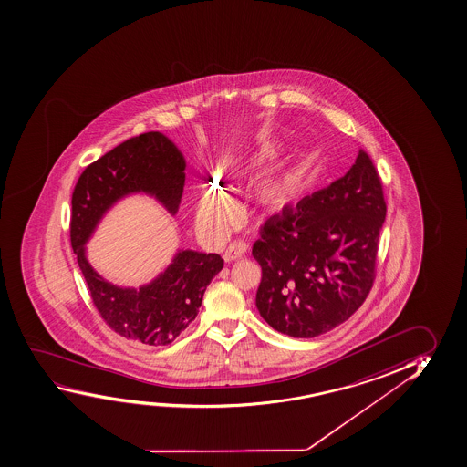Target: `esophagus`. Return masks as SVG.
<instances>
[{
    "mask_svg": "<svg viewBox=\"0 0 467 467\" xmlns=\"http://www.w3.org/2000/svg\"><path fill=\"white\" fill-rule=\"evenodd\" d=\"M246 251H248V244H244V242H235V244H230L229 248L225 250L223 259H225V263H234L237 259L244 258Z\"/></svg>",
    "mask_w": 467,
    "mask_h": 467,
    "instance_id": "34e87169",
    "label": "esophagus"
}]
</instances>
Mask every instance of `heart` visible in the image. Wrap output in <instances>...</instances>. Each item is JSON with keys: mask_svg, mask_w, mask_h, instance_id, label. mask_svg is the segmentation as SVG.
Returning <instances> with one entry per match:
<instances>
[{"mask_svg": "<svg viewBox=\"0 0 467 467\" xmlns=\"http://www.w3.org/2000/svg\"><path fill=\"white\" fill-rule=\"evenodd\" d=\"M280 147L265 143L230 162L219 171V185L225 192L237 190L240 185L253 183L279 161ZM305 169L301 166H282L274 174L265 177L256 190V204L267 214H279L296 202L305 185ZM235 217V206L229 196L219 188L204 190L198 204L196 221L206 234L217 235Z\"/></svg>", "mask_w": 467, "mask_h": 467, "instance_id": "heart-1", "label": "heart"}]
</instances>
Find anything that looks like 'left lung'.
Instances as JSON below:
<instances>
[{"instance_id":"1","label":"left lung","mask_w":467,"mask_h":467,"mask_svg":"<svg viewBox=\"0 0 467 467\" xmlns=\"http://www.w3.org/2000/svg\"><path fill=\"white\" fill-rule=\"evenodd\" d=\"M385 214L379 174L359 151L341 179L269 217L253 244L263 271L261 317L293 338H313L349 319L372 288Z\"/></svg>"}]
</instances>
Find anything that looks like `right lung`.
Listing matches in <instances>:
<instances>
[{
  "instance_id": "1",
  "label": "right lung",
  "mask_w": 467,
  "mask_h": 467,
  "mask_svg": "<svg viewBox=\"0 0 467 467\" xmlns=\"http://www.w3.org/2000/svg\"><path fill=\"white\" fill-rule=\"evenodd\" d=\"M185 168L172 140L161 132L141 133L85 169L72 193L70 244L93 305L116 334L143 347L168 345L190 326L223 259L214 253L179 250L164 271L135 288L103 279L88 263L85 244L106 213L129 195L151 196L175 216Z\"/></svg>"
}]
</instances>
